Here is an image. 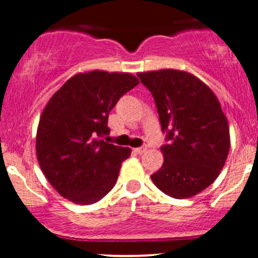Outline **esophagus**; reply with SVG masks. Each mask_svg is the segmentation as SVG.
Returning <instances> with one entry per match:
<instances>
[{"mask_svg":"<svg viewBox=\"0 0 258 258\" xmlns=\"http://www.w3.org/2000/svg\"><path fill=\"white\" fill-rule=\"evenodd\" d=\"M133 150H135L136 154H139V155H142L143 153H146L147 147H139V148H136V149H133Z\"/></svg>","mask_w":258,"mask_h":258,"instance_id":"34e87169","label":"esophagus"}]
</instances>
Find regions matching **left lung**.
I'll list each match as a JSON object with an SVG mask.
<instances>
[{"mask_svg": "<svg viewBox=\"0 0 258 258\" xmlns=\"http://www.w3.org/2000/svg\"><path fill=\"white\" fill-rule=\"evenodd\" d=\"M138 78L152 92L168 141L152 180L176 199L194 197L215 182L229 153V126L220 102L209 86L182 70L138 73Z\"/></svg>", "mask_w": 258, "mask_h": 258, "instance_id": "8db88e82", "label": "left lung"}]
</instances>
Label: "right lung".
Segmentation results:
<instances>
[{"mask_svg":"<svg viewBox=\"0 0 258 258\" xmlns=\"http://www.w3.org/2000/svg\"><path fill=\"white\" fill-rule=\"evenodd\" d=\"M138 84L128 73H80L44 106L36 135L37 160L44 177L65 199L91 205L114 188L131 149L100 137L110 132L109 112Z\"/></svg>","mask_w":258,"mask_h":258,"instance_id":"1","label":"right lung"}]
</instances>
